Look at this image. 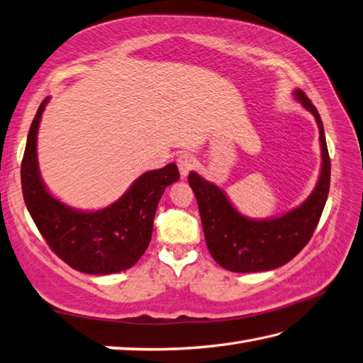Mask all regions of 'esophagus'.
I'll return each mask as SVG.
<instances>
[{
    "label": "esophagus",
    "mask_w": 363,
    "mask_h": 363,
    "mask_svg": "<svg viewBox=\"0 0 363 363\" xmlns=\"http://www.w3.org/2000/svg\"><path fill=\"white\" fill-rule=\"evenodd\" d=\"M176 162H177V168H179V173L182 177H186L195 165V160L190 154H181Z\"/></svg>",
    "instance_id": "obj_1"
}]
</instances>
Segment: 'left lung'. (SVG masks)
Listing matches in <instances>:
<instances>
[{
    "instance_id": "obj_1",
    "label": "left lung",
    "mask_w": 363,
    "mask_h": 363,
    "mask_svg": "<svg viewBox=\"0 0 363 363\" xmlns=\"http://www.w3.org/2000/svg\"><path fill=\"white\" fill-rule=\"evenodd\" d=\"M297 101L315 116L321 141V174L311 195L296 209L280 217L253 220L240 214L216 184L191 172L189 184L198 201L204 239L220 266L231 272H261L280 267L293 259L311 239L328 201L330 157L323 121L316 106L301 89Z\"/></svg>"
}]
</instances>
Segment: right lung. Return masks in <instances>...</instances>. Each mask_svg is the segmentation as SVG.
<instances>
[{"mask_svg":"<svg viewBox=\"0 0 363 363\" xmlns=\"http://www.w3.org/2000/svg\"><path fill=\"white\" fill-rule=\"evenodd\" d=\"M48 97L42 101L28 133L21 160V190L28 211L48 247L75 271L116 274L132 267L151 242L154 216L179 169L168 163L141 174L130 189L101 211H78L50 194L38 165V129Z\"/></svg>","mask_w":363,"mask_h":363,"instance_id":"add662e5","label":"right lung"}]
</instances>
